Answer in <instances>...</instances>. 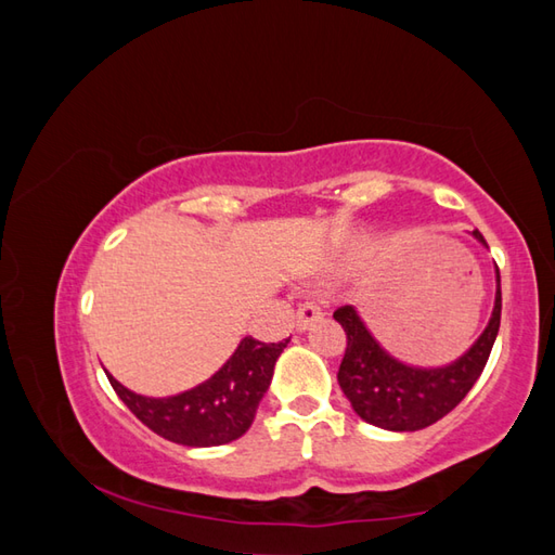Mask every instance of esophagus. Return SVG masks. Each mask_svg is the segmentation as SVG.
<instances>
[{
	"label": "esophagus",
	"mask_w": 555,
	"mask_h": 555,
	"mask_svg": "<svg viewBox=\"0 0 555 555\" xmlns=\"http://www.w3.org/2000/svg\"><path fill=\"white\" fill-rule=\"evenodd\" d=\"M322 318H324V314L318 306H314V302H302V306L296 312V330L308 332V330H312V324L320 322Z\"/></svg>",
	"instance_id": "obj_1"
}]
</instances>
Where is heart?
<instances>
[{
  "label": "heart",
  "mask_w": 555,
  "mask_h": 555,
  "mask_svg": "<svg viewBox=\"0 0 555 555\" xmlns=\"http://www.w3.org/2000/svg\"><path fill=\"white\" fill-rule=\"evenodd\" d=\"M361 253H365V249H361Z\"/></svg>",
  "instance_id": "b5f03b06"
}]
</instances>
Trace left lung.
<instances>
[{
  "label": "left lung",
  "mask_w": 555,
  "mask_h": 555,
  "mask_svg": "<svg viewBox=\"0 0 555 555\" xmlns=\"http://www.w3.org/2000/svg\"><path fill=\"white\" fill-rule=\"evenodd\" d=\"M472 237L483 247L479 231ZM501 271L495 267V300L491 320L469 349L444 365H414L389 353L353 306L334 312L346 332V353L339 367V387L351 409L371 426L395 433H414L448 416L469 395L483 373L501 330Z\"/></svg>",
  "instance_id": "8db88e82"
}]
</instances>
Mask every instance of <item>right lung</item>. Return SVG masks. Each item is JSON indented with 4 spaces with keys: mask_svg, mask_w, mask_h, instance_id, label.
I'll use <instances>...</instances> for the list:
<instances>
[{
    "mask_svg": "<svg viewBox=\"0 0 555 555\" xmlns=\"http://www.w3.org/2000/svg\"><path fill=\"white\" fill-rule=\"evenodd\" d=\"M288 341L262 344L245 336L209 379L170 397L137 395L107 371L105 375L127 409L160 438L188 448H216L245 436L253 426Z\"/></svg>",
    "mask_w": 555,
    "mask_h": 555,
    "instance_id": "right-lung-1",
    "label": "right lung"
}]
</instances>
